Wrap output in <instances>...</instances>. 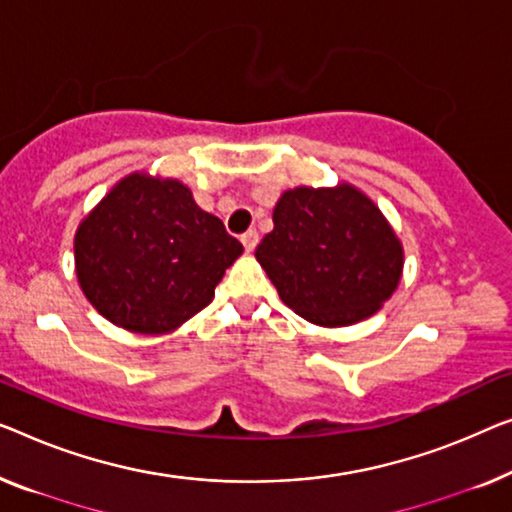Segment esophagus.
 <instances>
[{"mask_svg":"<svg viewBox=\"0 0 512 512\" xmlns=\"http://www.w3.org/2000/svg\"><path fill=\"white\" fill-rule=\"evenodd\" d=\"M240 240L244 244V251H247V254H251V251H254L256 244H258V233L256 231H247Z\"/></svg>","mask_w":512,"mask_h":512,"instance_id":"obj_1","label":"esophagus"}]
</instances>
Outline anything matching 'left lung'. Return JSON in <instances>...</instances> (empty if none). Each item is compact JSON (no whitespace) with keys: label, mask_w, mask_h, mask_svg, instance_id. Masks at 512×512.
I'll return each mask as SVG.
<instances>
[{"label":"left lung","mask_w":512,"mask_h":512,"mask_svg":"<svg viewBox=\"0 0 512 512\" xmlns=\"http://www.w3.org/2000/svg\"><path fill=\"white\" fill-rule=\"evenodd\" d=\"M272 221L256 261L281 302L309 323H360L397 291L402 240L379 205L353 184L288 189L274 205Z\"/></svg>","instance_id":"1"}]
</instances>
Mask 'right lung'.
<instances>
[{
  "mask_svg": "<svg viewBox=\"0 0 512 512\" xmlns=\"http://www.w3.org/2000/svg\"><path fill=\"white\" fill-rule=\"evenodd\" d=\"M242 244L175 177H122L78 224L76 277L103 318L166 335L210 305Z\"/></svg>",
  "mask_w": 512,
  "mask_h": 512,
  "instance_id": "add662e5",
  "label": "right lung"
}]
</instances>
